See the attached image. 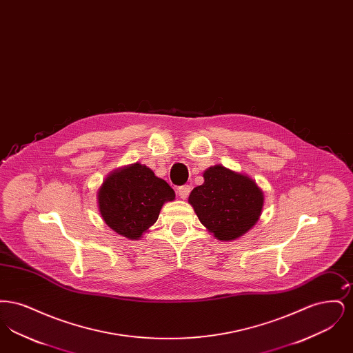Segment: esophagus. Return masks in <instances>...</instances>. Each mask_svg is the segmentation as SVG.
Returning a JSON list of instances; mask_svg holds the SVG:
<instances>
[{
	"mask_svg": "<svg viewBox=\"0 0 353 353\" xmlns=\"http://www.w3.org/2000/svg\"><path fill=\"white\" fill-rule=\"evenodd\" d=\"M190 190H192V188H190V185H183V186H180L179 188V196H180V199H188V196H189V193H190Z\"/></svg>",
	"mask_w": 353,
	"mask_h": 353,
	"instance_id": "obj_1",
	"label": "esophagus"
}]
</instances>
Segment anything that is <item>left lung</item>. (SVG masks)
Here are the masks:
<instances>
[{
    "instance_id": "8db88e82",
    "label": "left lung",
    "mask_w": 353,
    "mask_h": 353,
    "mask_svg": "<svg viewBox=\"0 0 353 353\" xmlns=\"http://www.w3.org/2000/svg\"><path fill=\"white\" fill-rule=\"evenodd\" d=\"M203 180L188 200L202 225L219 241L248 233L258 222L265 201L255 181L222 165L206 169Z\"/></svg>"
}]
</instances>
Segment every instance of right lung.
Listing matches in <instances>:
<instances>
[{"instance_id":"obj_1","label":"right lung","mask_w":353,"mask_h":353,"mask_svg":"<svg viewBox=\"0 0 353 353\" xmlns=\"http://www.w3.org/2000/svg\"><path fill=\"white\" fill-rule=\"evenodd\" d=\"M174 190L139 163L112 172L98 190V206L104 222L118 234L137 239L159 219Z\"/></svg>"}]
</instances>
